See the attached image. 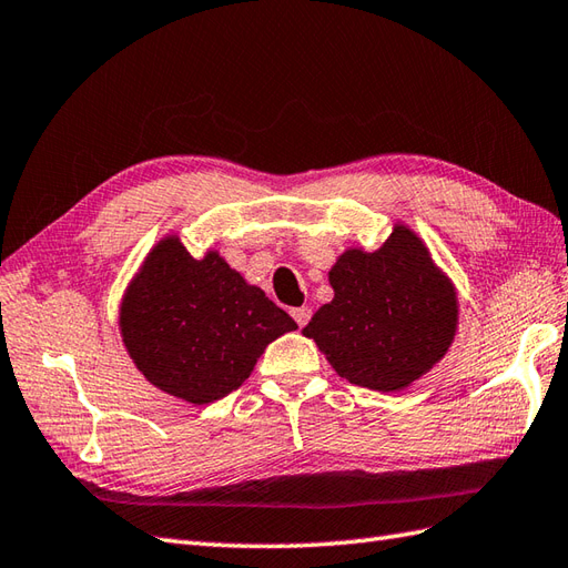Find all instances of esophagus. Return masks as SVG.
<instances>
[{
	"label": "esophagus",
	"mask_w": 568,
	"mask_h": 568,
	"mask_svg": "<svg viewBox=\"0 0 568 568\" xmlns=\"http://www.w3.org/2000/svg\"><path fill=\"white\" fill-rule=\"evenodd\" d=\"M310 316H312L310 307H295L293 310V320L297 322V326H305L310 322Z\"/></svg>",
	"instance_id": "obj_1"
}]
</instances>
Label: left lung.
<instances>
[{"mask_svg": "<svg viewBox=\"0 0 568 568\" xmlns=\"http://www.w3.org/2000/svg\"><path fill=\"white\" fill-rule=\"evenodd\" d=\"M328 283L334 300L314 312L302 334L351 385L402 392L450 351L459 324L457 290L406 224H394L375 252L346 248Z\"/></svg>", "mask_w": 568, "mask_h": 568, "instance_id": "8db88e82", "label": "left lung"}]
</instances>
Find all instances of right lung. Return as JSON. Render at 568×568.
<instances>
[{
	"mask_svg": "<svg viewBox=\"0 0 568 568\" xmlns=\"http://www.w3.org/2000/svg\"><path fill=\"white\" fill-rule=\"evenodd\" d=\"M118 326L144 379L195 406L242 387L271 341L297 328L220 252L193 258L179 234L162 236L144 256Z\"/></svg>",
	"mask_w": 568,
	"mask_h": 568,
	"instance_id": "right-lung-1",
	"label": "right lung"
}]
</instances>
